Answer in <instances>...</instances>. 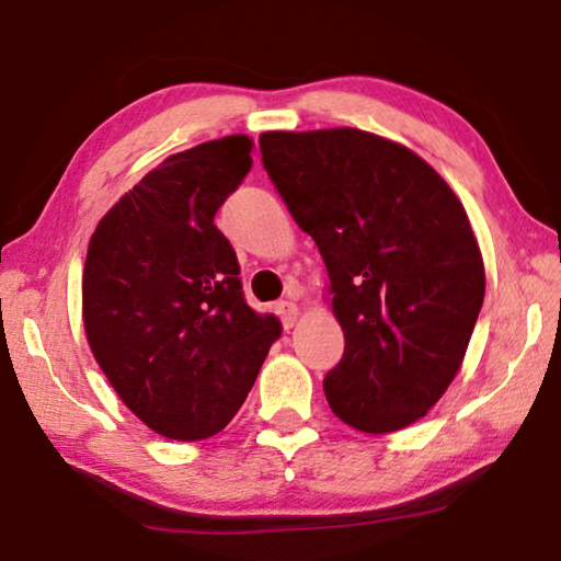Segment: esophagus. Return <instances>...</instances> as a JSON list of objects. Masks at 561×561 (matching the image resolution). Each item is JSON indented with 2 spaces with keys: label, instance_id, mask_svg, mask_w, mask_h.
I'll list each match as a JSON object with an SVG mask.
<instances>
[{
  "label": "esophagus",
  "instance_id": "1",
  "mask_svg": "<svg viewBox=\"0 0 561 561\" xmlns=\"http://www.w3.org/2000/svg\"><path fill=\"white\" fill-rule=\"evenodd\" d=\"M277 314L282 317L284 328L291 330L299 320V307L295 302H277Z\"/></svg>",
  "mask_w": 561,
  "mask_h": 561
}]
</instances>
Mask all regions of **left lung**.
<instances>
[{"label": "left lung", "instance_id": "8db88e82", "mask_svg": "<svg viewBox=\"0 0 561 561\" xmlns=\"http://www.w3.org/2000/svg\"><path fill=\"white\" fill-rule=\"evenodd\" d=\"M266 173L328 266L345 355L324 378L332 413L382 436L421 421L461 370L486 272L440 173L357 128L266 130Z\"/></svg>", "mask_w": 561, "mask_h": 561}]
</instances>
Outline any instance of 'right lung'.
Here are the masks:
<instances>
[{"mask_svg":"<svg viewBox=\"0 0 561 561\" xmlns=\"http://www.w3.org/2000/svg\"><path fill=\"white\" fill-rule=\"evenodd\" d=\"M237 133L165 158L90 237L82 324L100 370L150 431L204 440L227 428L279 340L244 302L239 262L214 216L252 171Z\"/></svg>","mask_w":561,"mask_h":561,"instance_id":"obj_1","label":"right lung"}]
</instances>
